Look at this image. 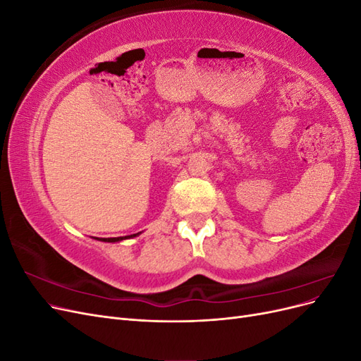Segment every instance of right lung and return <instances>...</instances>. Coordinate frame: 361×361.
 I'll return each mask as SVG.
<instances>
[{
	"mask_svg": "<svg viewBox=\"0 0 361 361\" xmlns=\"http://www.w3.org/2000/svg\"><path fill=\"white\" fill-rule=\"evenodd\" d=\"M138 233H134V235H129V236H118V238H104V241L106 243H117V241H122V239H128V238H134L137 236Z\"/></svg>",
	"mask_w": 361,
	"mask_h": 361,
	"instance_id": "1",
	"label": "right lung"
}]
</instances>
